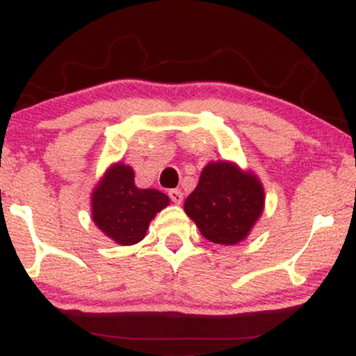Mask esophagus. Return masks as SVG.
Here are the masks:
<instances>
[{
    "instance_id": "obj_1",
    "label": "esophagus",
    "mask_w": 356,
    "mask_h": 356,
    "mask_svg": "<svg viewBox=\"0 0 356 356\" xmlns=\"http://www.w3.org/2000/svg\"><path fill=\"white\" fill-rule=\"evenodd\" d=\"M169 197H170V201H172L174 204H181L184 201L182 191H179V189L169 191Z\"/></svg>"
}]
</instances>
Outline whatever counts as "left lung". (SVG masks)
I'll return each instance as SVG.
<instances>
[{
	"label": "left lung",
	"instance_id": "8db88e82",
	"mask_svg": "<svg viewBox=\"0 0 356 356\" xmlns=\"http://www.w3.org/2000/svg\"><path fill=\"white\" fill-rule=\"evenodd\" d=\"M264 209L259 179L232 162H209L184 211L211 243L232 246L246 239Z\"/></svg>",
	"mask_w": 356,
	"mask_h": 356
}]
</instances>
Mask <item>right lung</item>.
I'll return each mask as SVG.
<instances>
[{
    "label": "right lung",
    "instance_id": "obj_1",
    "mask_svg": "<svg viewBox=\"0 0 356 356\" xmlns=\"http://www.w3.org/2000/svg\"><path fill=\"white\" fill-rule=\"evenodd\" d=\"M136 174L122 162L105 172L92 194V218L102 232L122 246L144 239L149 222L169 206V197L155 189H138Z\"/></svg>",
    "mask_w": 356,
    "mask_h": 356
}]
</instances>
